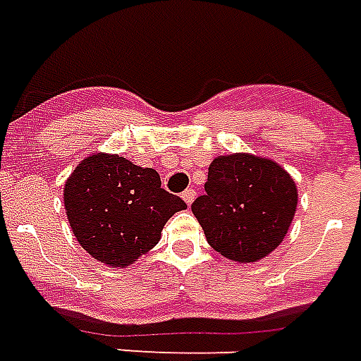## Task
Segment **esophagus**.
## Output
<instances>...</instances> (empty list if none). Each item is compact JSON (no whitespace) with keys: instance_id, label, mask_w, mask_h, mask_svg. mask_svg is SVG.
Returning a JSON list of instances; mask_svg holds the SVG:
<instances>
[{"instance_id":"obj_1","label":"esophagus","mask_w":361,"mask_h":361,"mask_svg":"<svg viewBox=\"0 0 361 361\" xmlns=\"http://www.w3.org/2000/svg\"><path fill=\"white\" fill-rule=\"evenodd\" d=\"M195 197H197V192H195V189H191V187L181 192V199L185 200L187 204H192V200H195Z\"/></svg>"}]
</instances>
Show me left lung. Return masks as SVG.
Returning a JSON list of instances; mask_svg holds the SVG:
<instances>
[{"mask_svg": "<svg viewBox=\"0 0 361 361\" xmlns=\"http://www.w3.org/2000/svg\"><path fill=\"white\" fill-rule=\"evenodd\" d=\"M204 191L191 204L192 214L208 244L236 263H255L276 250L295 216V181L263 157H217Z\"/></svg>", "mask_w": 361, "mask_h": 361, "instance_id": "left-lung-1", "label": "left lung"}]
</instances>
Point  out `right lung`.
Segmentation results:
<instances>
[{"label":"right lung","mask_w":361,"mask_h":361,"mask_svg":"<svg viewBox=\"0 0 361 361\" xmlns=\"http://www.w3.org/2000/svg\"><path fill=\"white\" fill-rule=\"evenodd\" d=\"M64 206L77 242L109 267L132 265L161 240L170 217L187 208L162 189L157 170L107 153L87 157L71 172Z\"/></svg>","instance_id":"right-lung-1"}]
</instances>
